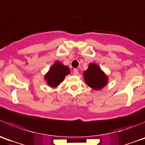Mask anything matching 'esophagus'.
<instances>
[{
  "label": "esophagus",
  "mask_w": 145,
  "mask_h": 145,
  "mask_svg": "<svg viewBox=\"0 0 145 145\" xmlns=\"http://www.w3.org/2000/svg\"><path fill=\"white\" fill-rule=\"evenodd\" d=\"M78 74H79L78 70H77V69L73 70V74H74V75H77Z\"/></svg>",
  "instance_id": "obj_1"
}]
</instances>
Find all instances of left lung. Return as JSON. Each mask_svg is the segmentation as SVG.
I'll use <instances>...</instances> for the list:
<instances>
[{
  "label": "left lung",
  "mask_w": 145,
  "mask_h": 145,
  "mask_svg": "<svg viewBox=\"0 0 145 145\" xmlns=\"http://www.w3.org/2000/svg\"><path fill=\"white\" fill-rule=\"evenodd\" d=\"M86 84L93 89L100 90L107 84L108 78L97 64L91 63L83 73Z\"/></svg>",
  "instance_id": "8db88e82"
}]
</instances>
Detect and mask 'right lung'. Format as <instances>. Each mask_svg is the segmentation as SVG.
<instances>
[{
	"label": "right lung",
	"instance_id": "right-lung-1",
	"mask_svg": "<svg viewBox=\"0 0 145 145\" xmlns=\"http://www.w3.org/2000/svg\"><path fill=\"white\" fill-rule=\"evenodd\" d=\"M71 70L68 66L64 65L61 62L56 61L45 74L44 80L49 87L55 88L63 81L65 76L69 74Z\"/></svg>",
	"mask_w": 145,
	"mask_h": 145
}]
</instances>
